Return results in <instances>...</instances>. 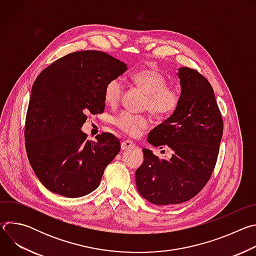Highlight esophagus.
<instances>
[{"label":"esophagus","mask_w":256,"mask_h":256,"mask_svg":"<svg viewBox=\"0 0 256 256\" xmlns=\"http://www.w3.org/2000/svg\"><path fill=\"white\" fill-rule=\"evenodd\" d=\"M120 146H122V150L126 151V150H130V149L134 148V144L132 140H126L122 142Z\"/></svg>","instance_id":"1"}]
</instances>
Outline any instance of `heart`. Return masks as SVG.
I'll return each mask as SVG.
<instances>
[{"mask_svg":"<svg viewBox=\"0 0 256 256\" xmlns=\"http://www.w3.org/2000/svg\"><path fill=\"white\" fill-rule=\"evenodd\" d=\"M132 81L146 94L144 108L153 116L166 118L176 110L180 101V93L176 88L167 85L166 77L160 72L153 68L140 70L132 76ZM122 80L120 78L112 79L104 88L105 103L112 107L118 106L122 100ZM114 124L122 132L130 136H136L149 128L150 120L144 116L124 112L114 118Z\"/></svg>","mask_w":256,"mask_h":256,"instance_id":"obj_1","label":"heart"}]
</instances>
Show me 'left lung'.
<instances>
[{
	"label": "left lung",
	"instance_id": "1",
	"mask_svg": "<svg viewBox=\"0 0 256 256\" xmlns=\"http://www.w3.org/2000/svg\"><path fill=\"white\" fill-rule=\"evenodd\" d=\"M181 94L176 110L149 132L148 142L167 144L169 160L142 149L136 171L140 194L158 206L177 204L194 198L208 184L220 150L223 118L210 82L194 68H179Z\"/></svg>",
	"mask_w": 256,
	"mask_h": 256
}]
</instances>
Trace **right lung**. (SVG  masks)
<instances>
[{
    "label": "right lung",
    "instance_id": "right-lung-1",
    "mask_svg": "<svg viewBox=\"0 0 256 256\" xmlns=\"http://www.w3.org/2000/svg\"><path fill=\"white\" fill-rule=\"evenodd\" d=\"M128 70L124 62L98 50L68 54L36 78L25 120V147L42 184L66 198L95 190L106 166L120 151L112 134L96 142L81 130L87 114L104 110V88Z\"/></svg>",
    "mask_w": 256,
    "mask_h": 256
}]
</instances>
